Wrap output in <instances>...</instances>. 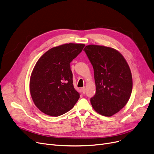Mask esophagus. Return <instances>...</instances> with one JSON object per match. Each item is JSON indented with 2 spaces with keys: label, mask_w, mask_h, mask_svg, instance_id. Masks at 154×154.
<instances>
[{
  "label": "esophagus",
  "mask_w": 154,
  "mask_h": 154,
  "mask_svg": "<svg viewBox=\"0 0 154 154\" xmlns=\"http://www.w3.org/2000/svg\"><path fill=\"white\" fill-rule=\"evenodd\" d=\"M81 91H82V92L84 94H85V93H86V88H85V87L82 88H81Z\"/></svg>",
  "instance_id": "34e87169"
}]
</instances>
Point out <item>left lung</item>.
Here are the masks:
<instances>
[{
    "mask_svg": "<svg viewBox=\"0 0 154 154\" xmlns=\"http://www.w3.org/2000/svg\"><path fill=\"white\" fill-rule=\"evenodd\" d=\"M84 51L94 69L96 93L91 103L100 114L112 116L126 105L131 94L129 66L123 56L113 48L88 45Z\"/></svg>",
    "mask_w": 154,
    "mask_h": 154,
    "instance_id": "1",
    "label": "left lung"
}]
</instances>
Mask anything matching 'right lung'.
<instances>
[{"instance_id":"add662e5","label":"right lung","mask_w":154,"mask_h":154,"mask_svg":"<svg viewBox=\"0 0 154 154\" xmlns=\"http://www.w3.org/2000/svg\"><path fill=\"white\" fill-rule=\"evenodd\" d=\"M83 44H65L45 52L36 63L30 81L34 104L50 116L57 117L71 110L80 93L73 85L70 62L81 53Z\"/></svg>"}]
</instances>
